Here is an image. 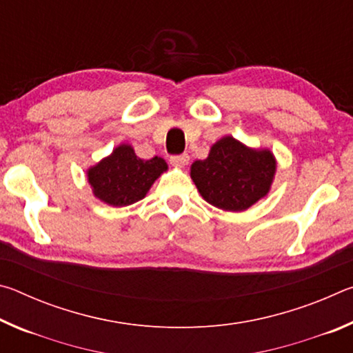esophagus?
Here are the masks:
<instances>
[{
    "label": "esophagus",
    "mask_w": 353,
    "mask_h": 353,
    "mask_svg": "<svg viewBox=\"0 0 353 353\" xmlns=\"http://www.w3.org/2000/svg\"><path fill=\"white\" fill-rule=\"evenodd\" d=\"M190 155L188 154H181V155H171L170 163L172 166H177V168H183L185 165H188Z\"/></svg>",
    "instance_id": "obj_1"
}]
</instances>
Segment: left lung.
<instances>
[{
  "label": "left lung",
  "instance_id": "1",
  "mask_svg": "<svg viewBox=\"0 0 353 353\" xmlns=\"http://www.w3.org/2000/svg\"><path fill=\"white\" fill-rule=\"evenodd\" d=\"M277 162L270 149H252L227 135L205 160L191 165L190 176L208 204L225 212H244L270 193Z\"/></svg>",
  "mask_w": 353,
  "mask_h": 353
}]
</instances>
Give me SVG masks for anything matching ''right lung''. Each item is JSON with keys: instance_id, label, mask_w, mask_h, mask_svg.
<instances>
[{"instance_id": "obj_1", "label": "right lung", "mask_w": 353, "mask_h": 353, "mask_svg": "<svg viewBox=\"0 0 353 353\" xmlns=\"http://www.w3.org/2000/svg\"><path fill=\"white\" fill-rule=\"evenodd\" d=\"M168 170L162 157L143 160L130 145H119L109 157L88 168L87 177L93 194L113 207H126L143 199L163 171Z\"/></svg>"}]
</instances>
